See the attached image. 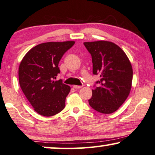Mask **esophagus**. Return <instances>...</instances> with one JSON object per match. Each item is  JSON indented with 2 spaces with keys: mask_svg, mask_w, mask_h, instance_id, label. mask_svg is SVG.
Returning <instances> with one entry per match:
<instances>
[{
  "mask_svg": "<svg viewBox=\"0 0 155 155\" xmlns=\"http://www.w3.org/2000/svg\"><path fill=\"white\" fill-rule=\"evenodd\" d=\"M73 87L75 89H80V88H82V86H78V85H73Z\"/></svg>",
  "mask_w": 155,
  "mask_h": 155,
  "instance_id": "esophagus-1",
  "label": "esophagus"
}]
</instances>
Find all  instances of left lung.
<instances>
[{
    "instance_id": "left-lung-1",
    "label": "left lung",
    "mask_w": 155,
    "mask_h": 155,
    "mask_svg": "<svg viewBox=\"0 0 155 155\" xmlns=\"http://www.w3.org/2000/svg\"><path fill=\"white\" fill-rule=\"evenodd\" d=\"M91 54L93 73L100 75V86L92 90L89 100L91 107L100 113L110 114L118 110L129 96L133 70L125 52L113 42H84Z\"/></svg>"
}]
</instances>
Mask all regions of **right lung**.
Instances as JSON below:
<instances>
[{
  "label": "right lung",
  "instance_id": "1",
  "mask_svg": "<svg viewBox=\"0 0 155 155\" xmlns=\"http://www.w3.org/2000/svg\"><path fill=\"white\" fill-rule=\"evenodd\" d=\"M74 41L42 43L31 48L21 60L18 80L23 94L34 110L44 116L62 111L69 86L54 81L60 72L58 64Z\"/></svg>",
  "mask_w": 155,
  "mask_h": 155
}]
</instances>
